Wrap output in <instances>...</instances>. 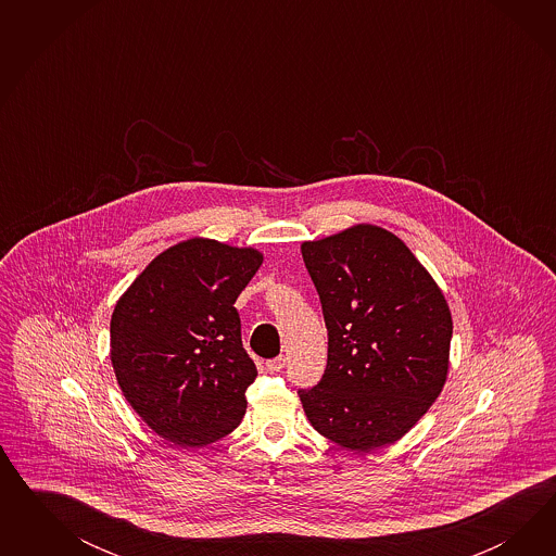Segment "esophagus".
<instances>
[{
    "instance_id": "1",
    "label": "esophagus",
    "mask_w": 556,
    "mask_h": 556,
    "mask_svg": "<svg viewBox=\"0 0 556 556\" xmlns=\"http://www.w3.org/2000/svg\"><path fill=\"white\" fill-rule=\"evenodd\" d=\"M287 358L281 354V356H277V358H270V361H267V369L270 370V372H277V370L283 369L286 367Z\"/></svg>"
}]
</instances>
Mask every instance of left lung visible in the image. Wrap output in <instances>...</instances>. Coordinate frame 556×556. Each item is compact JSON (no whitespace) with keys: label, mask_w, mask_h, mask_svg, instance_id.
Listing matches in <instances>:
<instances>
[{"label":"left lung","mask_w":556,"mask_h":556,"mask_svg":"<svg viewBox=\"0 0 556 556\" xmlns=\"http://www.w3.org/2000/svg\"><path fill=\"white\" fill-rule=\"evenodd\" d=\"M302 256L328 328V365L316 388L300 391L303 412L342 448L393 444L446 383V298L404 240L375 224L305 240Z\"/></svg>","instance_id":"8db88e82"}]
</instances>
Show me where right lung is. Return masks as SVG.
I'll return each instance as SVG.
<instances>
[{"label": "right lung", "instance_id": "add662e5", "mask_svg": "<svg viewBox=\"0 0 556 556\" xmlns=\"http://www.w3.org/2000/svg\"><path fill=\"white\" fill-rule=\"evenodd\" d=\"M261 265L253 247L187 238L156 254L116 302L110 361L122 395L181 448L228 437L247 412L256 367L235 302Z\"/></svg>", "mask_w": 556, "mask_h": 556}]
</instances>
